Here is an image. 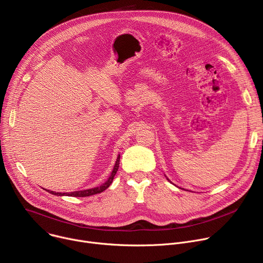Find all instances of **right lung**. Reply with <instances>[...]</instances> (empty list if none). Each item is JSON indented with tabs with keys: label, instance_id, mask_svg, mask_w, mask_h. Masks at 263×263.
I'll return each mask as SVG.
<instances>
[{
	"label": "right lung",
	"instance_id": "add662e5",
	"mask_svg": "<svg viewBox=\"0 0 263 263\" xmlns=\"http://www.w3.org/2000/svg\"><path fill=\"white\" fill-rule=\"evenodd\" d=\"M120 158L121 156L119 155L118 159H117V162H116V165L114 167V171H112L110 177L108 178V180L102 184L101 186L99 187H95V189H91V190H86V191H80V192H73V193H54V192H50V194L52 195H55V196H69V197H78V198H82V197H89V196H93V195H97V194H100L102 192H104L105 190H107L108 187L110 186V184L112 183V181H114V178L119 170V166H120Z\"/></svg>",
	"mask_w": 263,
	"mask_h": 263
}]
</instances>
